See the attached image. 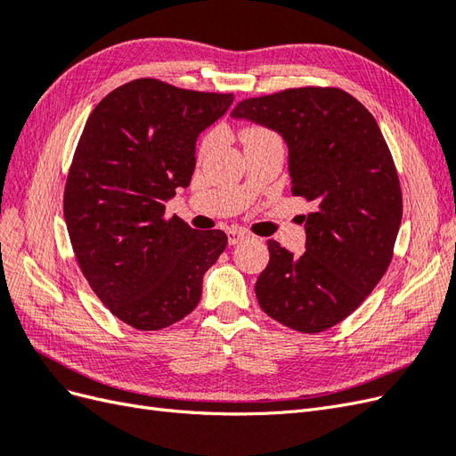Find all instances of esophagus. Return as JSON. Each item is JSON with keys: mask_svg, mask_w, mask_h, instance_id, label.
I'll return each instance as SVG.
<instances>
[{"mask_svg": "<svg viewBox=\"0 0 456 456\" xmlns=\"http://www.w3.org/2000/svg\"><path fill=\"white\" fill-rule=\"evenodd\" d=\"M226 236H228V243H230V245H238L241 240L247 238V233L241 232V230H236V228H230V230L226 232Z\"/></svg>", "mask_w": 456, "mask_h": 456, "instance_id": "obj_1", "label": "esophagus"}]
</instances>
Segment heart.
I'll list each match as a JSON object with an SVG mask.
<instances>
[{
	"label": "heart",
	"mask_w": 456,
	"mask_h": 456,
	"mask_svg": "<svg viewBox=\"0 0 456 456\" xmlns=\"http://www.w3.org/2000/svg\"><path fill=\"white\" fill-rule=\"evenodd\" d=\"M249 133H266V131H262V129H256V127H253V129H247L243 134H249ZM203 148H209V141H205Z\"/></svg>",
	"instance_id": "b5f03b06"
}]
</instances>
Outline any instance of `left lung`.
I'll use <instances>...</instances> for the list:
<instances>
[{
    "mask_svg": "<svg viewBox=\"0 0 456 456\" xmlns=\"http://www.w3.org/2000/svg\"><path fill=\"white\" fill-rule=\"evenodd\" d=\"M281 134L293 196L314 201L306 251L268 241L260 308L300 333L348 317L388 268L403 203L395 165L369 110L335 87H300L241 101L230 114Z\"/></svg>",
    "mask_w": 456,
    "mask_h": 456,
    "instance_id": "left-lung-1",
    "label": "left lung"
}]
</instances>
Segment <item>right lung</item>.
Masks as SVG:
<instances>
[{
  "instance_id": "right-lung-1",
  "label": "right lung",
  "mask_w": 456,
  "mask_h": 456,
  "mask_svg": "<svg viewBox=\"0 0 456 456\" xmlns=\"http://www.w3.org/2000/svg\"><path fill=\"white\" fill-rule=\"evenodd\" d=\"M233 94L134 79L96 104L64 190L77 265L116 317L139 330L181 322L198 306L203 275L226 249L223 230L165 218V203L196 169L201 131Z\"/></svg>"
}]
</instances>
